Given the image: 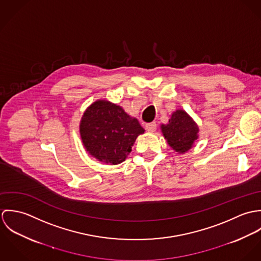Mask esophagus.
<instances>
[{
	"label": "esophagus",
	"instance_id": "34e87169",
	"mask_svg": "<svg viewBox=\"0 0 261 261\" xmlns=\"http://www.w3.org/2000/svg\"><path fill=\"white\" fill-rule=\"evenodd\" d=\"M146 129L149 132V133H153L155 129H156V124L154 122H149L146 124Z\"/></svg>",
	"mask_w": 261,
	"mask_h": 261
}]
</instances>
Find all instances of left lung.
<instances>
[{
	"mask_svg": "<svg viewBox=\"0 0 261 261\" xmlns=\"http://www.w3.org/2000/svg\"><path fill=\"white\" fill-rule=\"evenodd\" d=\"M160 127L168 145L181 154L192 149L199 138L198 124L184 110L175 111L169 122Z\"/></svg>",
	"mask_w": 261,
	"mask_h": 261,
	"instance_id": "left-lung-1",
	"label": "left lung"
}]
</instances>
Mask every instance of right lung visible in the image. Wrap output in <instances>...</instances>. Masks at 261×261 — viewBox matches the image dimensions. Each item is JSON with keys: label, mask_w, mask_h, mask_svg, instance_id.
I'll return each instance as SVG.
<instances>
[{"label": "right lung", "mask_w": 261, "mask_h": 261, "mask_svg": "<svg viewBox=\"0 0 261 261\" xmlns=\"http://www.w3.org/2000/svg\"><path fill=\"white\" fill-rule=\"evenodd\" d=\"M79 133L84 149L91 156L105 164L118 165L127 158L145 129L120 106L98 99L83 112Z\"/></svg>", "instance_id": "right-lung-1"}]
</instances>
